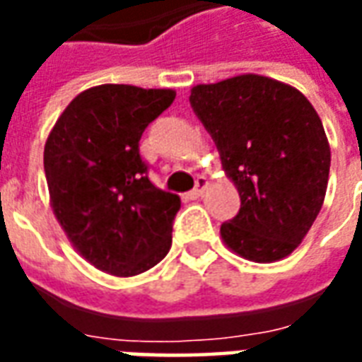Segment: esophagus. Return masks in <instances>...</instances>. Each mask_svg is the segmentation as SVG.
<instances>
[{"label":"esophagus","instance_id":"1","mask_svg":"<svg viewBox=\"0 0 362 362\" xmlns=\"http://www.w3.org/2000/svg\"><path fill=\"white\" fill-rule=\"evenodd\" d=\"M207 184H209V182H207V178H204V176H199V178H197V180H196V188L192 189V196H194V197L204 196V192H205V189H207Z\"/></svg>","mask_w":362,"mask_h":362}]
</instances>
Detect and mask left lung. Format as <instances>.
<instances>
[{
  "label": "left lung",
  "instance_id": "obj_1",
  "mask_svg": "<svg viewBox=\"0 0 362 362\" xmlns=\"http://www.w3.org/2000/svg\"><path fill=\"white\" fill-rule=\"evenodd\" d=\"M189 104L240 194L221 225L225 244L258 264L288 256L326 197L332 153L318 112L295 87L254 74L197 85Z\"/></svg>",
  "mask_w": 362,
  "mask_h": 362
}]
</instances>
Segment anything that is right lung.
<instances>
[{
	"mask_svg": "<svg viewBox=\"0 0 362 362\" xmlns=\"http://www.w3.org/2000/svg\"><path fill=\"white\" fill-rule=\"evenodd\" d=\"M174 96L173 89L98 85L75 96L48 135L44 173L54 215L100 272L139 275L170 250L180 197L149 180L139 139Z\"/></svg>",
	"mask_w": 362,
	"mask_h": 362,
	"instance_id": "1",
	"label": "right lung"
}]
</instances>
